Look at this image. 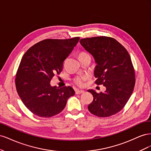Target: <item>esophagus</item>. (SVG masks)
Returning a JSON list of instances; mask_svg holds the SVG:
<instances>
[{
    "instance_id": "obj_1",
    "label": "esophagus",
    "mask_w": 151,
    "mask_h": 151,
    "mask_svg": "<svg viewBox=\"0 0 151 151\" xmlns=\"http://www.w3.org/2000/svg\"><path fill=\"white\" fill-rule=\"evenodd\" d=\"M85 92L84 90H79V89H76V94H83Z\"/></svg>"
}]
</instances>
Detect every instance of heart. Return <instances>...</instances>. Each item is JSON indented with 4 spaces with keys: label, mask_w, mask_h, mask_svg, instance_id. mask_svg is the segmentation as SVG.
I'll list each match as a JSON object with an SVG mask.
<instances>
[{
    "label": "heart",
    "mask_w": 151,
    "mask_h": 151,
    "mask_svg": "<svg viewBox=\"0 0 151 151\" xmlns=\"http://www.w3.org/2000/svg\"><path fill=\"white\" fill-rule=\"evenodd\" d=\"M88 55L85 52H81L79 55ZM89 76L88 75H84V76H77L76 78L74 79V83H76V85L80 87H83L85 84V81L86 80L88 79Z\"/></svg>",
    "instance_id": "heart-1"
}]
</instances>
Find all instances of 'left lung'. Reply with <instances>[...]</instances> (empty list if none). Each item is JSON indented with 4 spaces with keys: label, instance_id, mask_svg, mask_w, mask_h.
Segmentation results:
<instances>
[{
    "label": "left lung",
    "instance_id": "obj_1",
    "mask_svg": "<svg viewBox=\"0 0 151 151\" xmlns=\"http://www.w3.org/2000/svg\"><path fill=\"white\" fill-rule=\"evenodd\" d=\"M80 43L97 64L95 83L106 89L100 93L88 91L93 96L89 111L99 117L115 115L125 106L134 89L135 72L130 55L118 41L107 36L83 38Z\"/></svg>",
    "mask_w": 151,
    "mask_h": 151
}]
</instances>
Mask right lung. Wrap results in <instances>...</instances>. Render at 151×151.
<instances>
[{
    "label": "right lung",
    "instance_id": "1",
    "mask_svg": "<svg viewBox=\"0 0 151 151\" xmlns=\"http://www.w3.org/2000/svg\"><path fill=\"white\" fill-rule=\"evenodd\" d=\"M79 40V37L47 39L34 45L22 56L15 80L16 90L25 106L35 115H57L75 94L72 87L52 86L50 81L62 72L63 62Z\"/></svg>",
    "mask_w": 151,
    "mask_h": 151
}]
</instances>
